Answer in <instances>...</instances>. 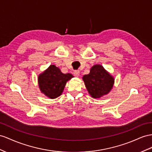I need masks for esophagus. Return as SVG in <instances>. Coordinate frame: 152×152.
<instances>
[{"label": "esophagus", "instance_id": "esophagus-1", "mask_svg": "<svg viewBox=\"0 0 152 152\" xmlns=\"http://www.w3.org/2000/svg\"><path fill=\"white\" fill-rule=\"evenodd\" d=\"M74 75H75V76H79L80 75V71H78V70H76V71H74Z\"/></svg>", "mask_w": 152, "mask_h": 152}]
</instances>
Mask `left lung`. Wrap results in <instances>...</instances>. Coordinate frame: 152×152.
I'll list each match as a JSON object with an SVG mask.
<instances>
[{"instance_id": "1", "label": "left lung", "mask_w": 152, "mask_h": 152, "mask_svg": "<svg viewBox=\"0 0 152 152\" xmlns=\"http://www.w3.org/2000/svg\"><path fill=\"white\" fill-rule=\"evenodd\" d=\"M85 87L93 98H99L107 94L113 87L114 78L101 65H95L88 75H84Z\"/></svg>"}]
</instances>
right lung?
Masks as SVG:
<instances>
[{
	"instance_id": "right-lung-1",
	"label": "right lung",
	"mask_w": 152,
	"mask_h": 152,
	"mask_svg": "<svg viewBox=\"0 0 152 152\" xmlns=\"http://www.w3.org/2000/svg\"><path fill=\"white\" fill-rule=\"evenodd\" d=\"M73 77L71 74L62 73L59 68L50 65L38 76L39 88L48 98H56L62 94L67 81Z\"/></svg>"
}]
</instances>
